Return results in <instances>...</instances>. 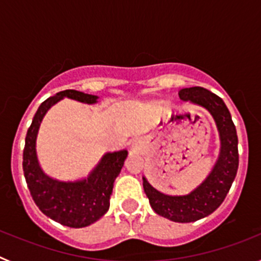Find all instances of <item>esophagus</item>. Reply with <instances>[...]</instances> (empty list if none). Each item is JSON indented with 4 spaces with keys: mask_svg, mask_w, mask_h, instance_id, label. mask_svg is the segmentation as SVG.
I'll list each match as a JSON object with an SVG mask.
<instances>
[{
    "mask_svg": "<svg viewBox=\"0 0 261 261\" xmlns=\"http://www.w3.org/2000/svg\"><path fill=\"white\" fill-rule=\"evenodd\" d=\"M133 147H137V145H133Z\"/></svg>",
    "mask_w": 261,
    "mask_h": 261,
    "instance_id": "1",
    "label": "esophagus"
}]
</instances>
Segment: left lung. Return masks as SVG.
Listing matches in <instances>:
<instances>
[{
    "instance_id": "left-lung-1",
    "label": "left lung",
    "mask_w": 261,
    "mask_h": 261,
    "mask_svg": "<svg viewBox=\"0 0 261 261\" xmlns=\"http://www.w3.org/2000/svg\"><path fill=\"white\" fill-rule=\"evenodd\" d=\"M179 98L208 110L216 121L220 135V155L212 171L192 192L183 196L165 195L155 190L146 177L144 191L156 214L174 222H195L213 213L223 202L238 171V136L229 110L220 96L204 87H187L179 91Z\"/></svg>"
}]
</instances>
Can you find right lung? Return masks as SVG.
Wrapping results in <instances>:
<instances>
[{
    "label": "right lung",
    "mask_w": 261,
    "mask_h": 261,
    "mask_svg": "<svg viewBox=\"0 0 261 261\" xmlns=\"http://www.w3.org/2000/svg\"><path fill=\"white\" fill-rule=\"evenodd\" d=\"M74 99L81 103L94 105L98 96L77 90H64L41 103L27 130L23 150V172L32 199L47 217L69 227H86L107 213L115 179L120 174L128 151L106 153L94 170L85 179L62 181L48 176L39 165L36 137L41 120L52 106L61 99Z\"/></svg>",
    "instance_id": "right-lung-1"
}]
</instances>
